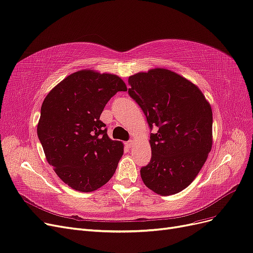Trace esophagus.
<instances>
[{
  "label": "esophagus",
  "instance_id": "1",
  "mask_svg": "<svg viewBox=\"0 0 253 253\" xmlns=\"http://www.w3.org/2000/svg\"><path fill=\"white\" fill-rule=\"evenodd\" d=\"M133 145H134V141H133V140H130V141L126 142V146H127L128 148H131Z\"/></svg>",
  "mask_w": 253,
  "mask_h": 253
}]
</instances>
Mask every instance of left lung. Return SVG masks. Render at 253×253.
Wrapping results in <instances>:
<instances>
[{
  "label": "left lung",
  "instance_id": "obj_1",
  "mask_svg": "<svg viewBox=\"0 0 253 253\" xmlns=\"http://www.w3.org/2000/svg\"><path fill=\"white\" fill-rule=\"evenodd\" d=\"M129 95L140 105L150 129L151 160L141 169L144 184L163 197L187 188L212 147V110L200 88L165 68L128 79Z\"/></svg>",
  "mask_w": 253,
  "mask_h": 253
}]
</instances>
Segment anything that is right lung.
Instances as JSON below:
<instances>
[{"label": "right lung", "mask_w": 253, "mask_h": 253, "mask_svg": "<svg viewBox=\"0 0 253 253\" xmlns=\"http://www.w3.org/2000/svg\"><path fill=\"white\" fill-rule=\"evenodd\" d=\"M126 90L117 75L83 69L61 81L44 99L39 140L47 162L72 189L94 191L115 174L124 145L109 138L100 117L111 97Z\"/></svg>", "instance_id": "add662e5"}]
</instances>
